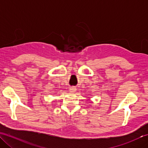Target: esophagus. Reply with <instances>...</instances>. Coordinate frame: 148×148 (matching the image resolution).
<instances>
[{
    "instance_id": "34e87169",
    "label": "esophagus",
    "mask_w": 148,
    "mask_h": 148,
    "mask_svg": "<svg viewBox=\"0 0 148 148\" xmlns=\"http://www.w3.org/2000/svg\"><path fill=\"white\" fill-rule=\"evenodd\" d=\"M69 90H70L71 92H75L76 91V88L75 86H72L69 88Z\"/></svg>"
}]
</instances>
